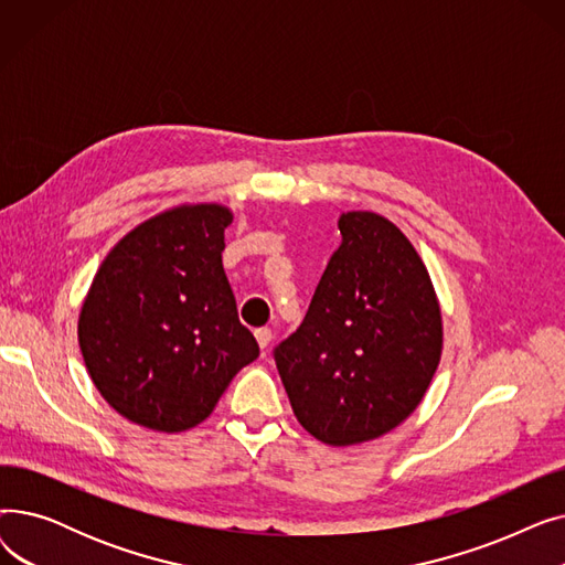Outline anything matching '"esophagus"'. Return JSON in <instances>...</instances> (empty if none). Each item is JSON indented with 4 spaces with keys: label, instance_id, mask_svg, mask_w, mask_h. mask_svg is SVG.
I'll return each mask as SVG.
<instances>
[{
    "label": "esophagus",
    "instance_id": "34e87169",
    "mask_svg": "<svg viewBox=\"0 0 565 565\" xmlns=\"http://www.w3.org/2000/svg\"><path fill=\"white\" fill-rule=\"evenodd\" d=\"M254 334H256V341H258L260 348L270 345V341H273V330L270 328H258Z\"/></svg>",
    "mask_w": 565,
    "mask_h": 565
}]
</instances>
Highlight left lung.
<instances>
[{
  "label": "left lung",
  "mask_w": 565,
  "mask_h": 565,
  "mask_svg": "<svg viewBox=\"0 0 565 565\" xmlns=\"http://www.w3.org/2000/svg\"><path fill=\"white\" fill-rule=\"evenodd\" d=\"M339 231L309 311L275 348V362L305 430L350 447L417 409L441 358V311L422 256L396 224L352 211Z\"/></svg>",
  "instance_id": "8db88e82"
}]
</instances>
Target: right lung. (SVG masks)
<instances>
[{"label":"right lung","mask_w":565,"mask_h":565,"mask_svg":"<svg viewBox=\"0 0 565 565\" xmlns=\"http://www.w3.org/2000/svg\"><path fill=\"white\" fill-rule=\"evenodd\" d=\"M231 222L217 203L171 207L121 237L98 267L77 339L96 390L128 422L194 428L258 358L222 265Z\"/></svg>","instance_id":"right-lung-1"}]
</instances>
